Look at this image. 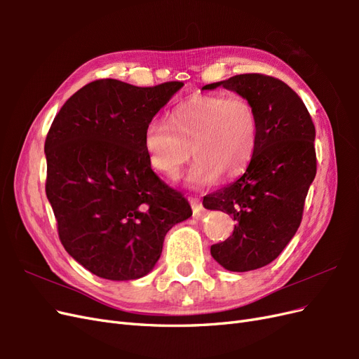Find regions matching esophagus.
<instances>
[{
  "instance_id": "34e87169",
  "label": "esophagus",
  "mask_w": 359,
  "mask_h": 359,
  "mask_svg": "<svg viewBox=\"0 0 359 359\" xmlns=\"http://www.w3.org/2000/svg\"><path fill=\"white\" fill-rule=\"evenodd\" d=\"M190 205H191V210H193V214H194V215H199V214L202 212L203 206H202L201 199H198V198H190Z\"/></svg>"
}]
</instances>
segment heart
Returning <instances> with one entry per match:
<instances>
[{"mask_svg": "<svg viewBox=\"0 0 359 359\" xmlns=\"http://www.w3.org/2000/svg\"><path fill=\"white\" fill-rule=\"evenodd\" d=\"M166 122L149 123L144 133L149 166L165 178H178L193 153L189 184L210 186L219 177H240L256 154L259 118L244 97L193 94L172 107Z\"/></svg>", "mask_w": 359, "mask_h": 359, "instance_id": "obj_1", "label": "heart"}]
</instances>
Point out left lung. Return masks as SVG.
Returning a JSON list of instances; mask_svg holds the SVG:
<instances>
[{
  "label": "left lung",
  "instance_id": "left-lung-1",
  "mask_svg": "<svg viewBox=\"0 0 359 359\" xmlns=\"http://www.w3.org/2000/svg\"><path fill=\"white\" fill-rule=\"evenodd\" d=\"M217 86L244 97L259 118L257 149L244 175L203 198L206 210L236 222L232 236L211 245V256L226 269L245 273L273 262L298 231L316 177V130L299 95L273 76L236 74L202 90Z\"/></svg>",
  "mask_w": 359,
  "mask_h": 359
}]
</instances>
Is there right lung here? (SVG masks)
Listing matches in <instances>:
<instances>
[{
    "label": "right lung",
    "instance_id": "right-lung-1",
    "mask_svg": "<svg viewBox=\"0 0 359 359\" xmlns=\"http://www.w3.org/2000/svg\"><path fill=\"white\" fill-rule=\"evenodd\" d=\"M184 83L99 79L76 91L45 142L46 196L67 253L106 280L147 276L191 206L151 169L144 133Z\"/></svg>",
    "mask_w": 359,
    "mask_h": 359
}]
</instances>
